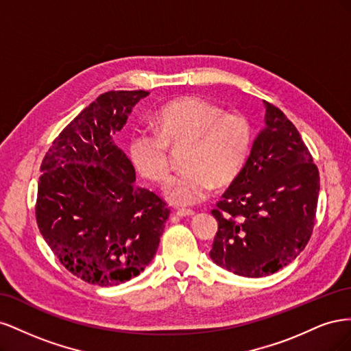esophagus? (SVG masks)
Listing matches in <instances>:
<instances>
[{"instance_id":"1","label":"esophagus","mask_w":351,"mask_h":351,"mask_svg":"<svg viewBox=\"0 0 351 351\" xmlns=\"http://www.w3.org/2000/svg\"><path fill=\"white\" fill-rule=\"evenodd\" d=\"M176 215L180 217V218L193 217L195 215V210H192V209H178V210H176Z\"/></svg>"}]
</instances>
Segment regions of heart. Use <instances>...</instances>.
Instances as JSON below:
<instances>
[{
  "mask_svg": "<svg viewBox=\"0 0 351 351\" xmlns=\"http://www.w3.org/2000/svg\"><path fill=\"white\" fill-rule=\"evenodd\" d=\"M156 133L134 132L129 156L136 171L154 183L169 176L168 147L183 149L184 171L168 182L164 195L169 204L195 205L212 189L231 184L246 164L253 129L240 112H224L200 97H184L167 104L155 115Z\"/></svg>",
  "mask_w": 351,
  "mask_h": 351,
  "instance_id": "heart-1",
  "label": "heart"
}]
</instances>
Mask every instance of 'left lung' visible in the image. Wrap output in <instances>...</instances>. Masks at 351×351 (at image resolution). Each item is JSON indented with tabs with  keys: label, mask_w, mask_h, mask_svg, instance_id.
I'll use <instances>...</instances> for the list:
<instances>
[{
	"label": "left lung",
	"mask_w": 351,
	"mask_h": 351,
	"mask_svg": "<svg viewBox=\"0 0 351 351\" xmlns=\"http://www.w3.org/2000/svg\"><path fill=\"white\" fill-rule=\"evenodd\" d=\"M265 127L222 200L210 259L247 278L280 271L312 236L319 171L300 133L284 112L263 101Z\"/></svg>",
	"instance_id": "1"
}]
</instances>
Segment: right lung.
Returning a JSON list of instances; mask_svg holds the SVG:
<instances>
[{
  "mask_svg": "<svg viewBox=\"0 0 351 351\" xmlns=\"http://www.w3.org/2000/svg\"><path fill=\"white\" fill-rule=\"evenodd\" d=\"M147 95H99L52 142L40 165V234L62 267L89 284L137 277L154 259L169 215L161 197L134 184V167L114 142Z\"/></svg>",
  "mask_w": 351,
  "mask_h": 351,
  "instance_id": "right-lung-1",
  "label": "right lung"
}]
</instances>
